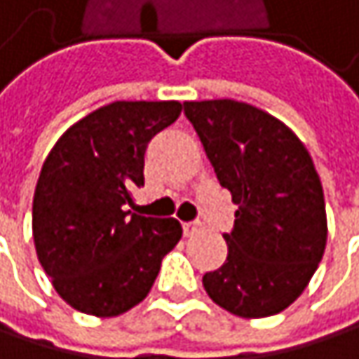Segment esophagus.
I'll return each instance as SVG.
<instances>
[{
    "mask_svg": "<svg viewBox=\"0 0 359 359\" xmlns=\"http://www.w3.org/2000/svg\"><path fill=\"white\" fill-rule=\"evenodd\" d=\"M201 222H184L182 224V233L187 235V237H191V235H195V233H199L201 231Z\"/></svg>",
    "mask_w": 359,
    "mask_h": 359,
    "instance_id": "obj_1",
    "label": "esophagus"
}]
</instances>
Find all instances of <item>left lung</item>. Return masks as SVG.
Segmentation results:
<instances>
[{
	"label": "left lung",
	"instance_id": "left-lung-1",
	"mask_svg": "<svg viewBox=\"0 0 359 359\" xmlns=\"http://www.w3.org/2000/svg\"><path fill=\"white\" fill-rule=\"evenodd\" d=\"M214 172L231 191L235 229L224 264L203 274L214 304L241 318L289 308L308 287L326 248L320 177L306 145L278 118L235 102H184Z\"/></svg>",
	"mask_w": 359,
	"mask_h": 359
}]
</instances>
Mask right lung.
Instances as JSON below:
<instances>
[{"label": "right lung", "mask_w": 359, "mask_h": 359, "mask_svg": "<svg viewBox=\"0 0 359 359\" xmlns=\"http://www.w3.org/2000/svg\"><path fill=\"white\" fill-rule=\"evenodd\" d=\"M179 102H114L74 122L43 162L33 197L36 257L74 310L114 318L141 304L179 220L130 214L147 143L180 116Z\"/></svg>", "instance_id": "obj_1"}]
</instances>
